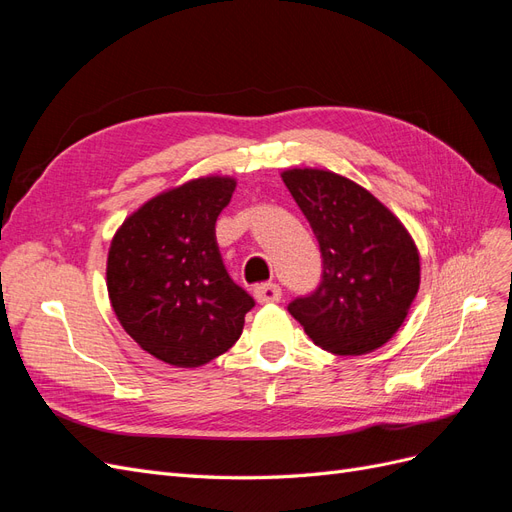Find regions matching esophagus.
<instances>
[{
	"label": "esophagus",
	"mask_w": 512,
	"mask_h": 512,
	"mask_svg": "<svg viewBox=\"0 0 512 512\" xmlns=\"http://www.w3.org/2000/svg\"><path fill=\"white\" fill-rule=\"evenodd\" d=\"M254 297L258 303H277L282 299V288L277 284H258L254 286Z\"/></svg>",
	"instance_id": "1"
}]
</instances>
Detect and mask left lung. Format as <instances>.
<instances>
[{"label": "left lung", "mask_w": 512, "mask_h": 512, "mask_svg": "<svg viewBox=\"0 0 512 512\" xmlns=\"http://www.w3.org/2000/svg\"><path fill=\"white\" fill-rule=\"evenodd\" d=\"M322 254L314 292L288 312L322 350L342 356L380 348L397 333L421 284L408 230L354 181L316 168L282 175Z\"/></svg>", "instance_id": "1"}]
</instances>
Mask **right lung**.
<instances>
[{"mask_svg":"<svg viewBox=\"0 0 512 512\" xmlns=\"http://www.w3.org/2000/svg\"><path fill=\"white\" fill-rule=\"evenodd\" d=\"M235 185L205 177L151 198L108 250L106 286L121 327L168 365L198 367L224 354L256 305L230 280L215 241Z\"/></svg>","mask_w":512,"mask_h":512,"instance_id":"right-lung-1","label":"right lung"}]
</instances>
